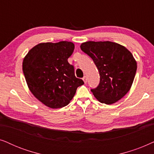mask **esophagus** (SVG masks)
Listing matches in <instances>:
<instances>
[{
  "mask_svg": "<svg viewBox=\"0 0 154 154\" xmlns=\"http://www.w3.org/2000/svg\"><path fill=\"white\" fill-rule=\"evenodd\" d=\"M83 80L84 83H87V77H86V76H84V77L83 78Z\"/></svg>",
  "mask_w": 154,
  "mask_h": 154,
  "instance_id": "obj_1",
  "label": "esophagus"
}]
</instances>
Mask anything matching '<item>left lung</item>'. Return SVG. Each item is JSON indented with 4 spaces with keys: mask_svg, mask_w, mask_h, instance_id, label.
Instances as JSON below:
<instances>
[{
    "mask_svg": "<svg viewBox=\"0 0 154 154\" xmlns=\"http://www.w3.org/2000/svg\"><path fill=\"white\" fill-rule=\"evenodd\" d=\"M81 49L92 59L100 73V83L91 89L97 100L111 104L123 98L131 88L137 71L131 52L110 41L85 42Z\"/></svg>",
    "mask_w": 154,
    "mask_h": 154,
    "instance_id": "left-lung-1",
    "label": "left lung"
}]
</instances>
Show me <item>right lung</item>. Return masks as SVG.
I'll list each match as a JSON object with an SVG mask.
<instances>
[{"label":"right lung","instance_id":"1","mask_svg":"<svg viewBox=\"0 0 154 154\" xmlns=\"http://www.w3.org/2000/svg\"><path fill=\"white\" fill-rule=\"evenodd\" d=\"M74 44L45 43L35 45L23 60L22 70L30 91L45 106L62 108L69 104L78 87L83 85L68 62Z\"/></svg>","mask_w":154,"mask_h":154}]
</instances>
